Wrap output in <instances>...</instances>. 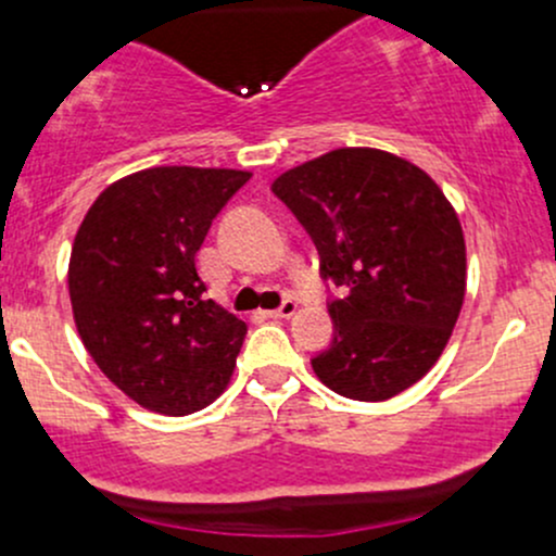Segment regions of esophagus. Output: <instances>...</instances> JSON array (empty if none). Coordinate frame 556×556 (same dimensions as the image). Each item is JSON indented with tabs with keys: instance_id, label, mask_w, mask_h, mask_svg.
<instances>
[{
	"instance_id": "1",
	"label": "esophagus",
	"mask_w": 556,
	"mask_h": 556,
	"mask_svg": "<svg viewBox=\"0 0 556 556\" xmlns=\"http://www.w3.org/2000/svg\"><path fill=\"white\" fill-rule=\"evenodd\" d=\"M295 312H299V304H295L293 299H285L282 304L277 306V309H271V312H266V314L271 319H288V317H293Z\"/></svg>"
}]
</instances>
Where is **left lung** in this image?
I'll return each instance as SVG.
<instances>
[{"mask_svg": "<svg viewBox=\"0 0 556 556\" xmlns=\"http://www.w3.org/2000/svg\"><path fill=\"white\" fill-rule=\"evenodd\" d=\"M274 195L312 237L333 341L312 357L319 382L352 401H387L444 352L465 299V239L444 190L412 161L341 148L279 174Z\"/></svg>", "mask_w": 556, "mask_h": 556, "instance_id": "left-lung-1", "label": "left lung"}]
</instances>
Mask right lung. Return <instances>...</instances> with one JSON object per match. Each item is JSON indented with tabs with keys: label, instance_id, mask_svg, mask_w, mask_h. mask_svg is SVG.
Here are the masks:
<instances>
[{
	"label": "right lung",
	"instance_id": "right-lung-1",
	"mask_svg": "<svg viewBox=\"0 0 556 556\" xmlns=\"http://www.w3.org/2000/svg\"><path fill=\"white\" fill-rule=\"evenodd\" d=\"M250 172L155 166L99 193L77 228L70 299L102 374L150 412L185 417L231 379L247 325L212 299L195 252Z\"/></svg>",
	"mask_w": 556,
	"mask_h": 556
}]
</instances>
